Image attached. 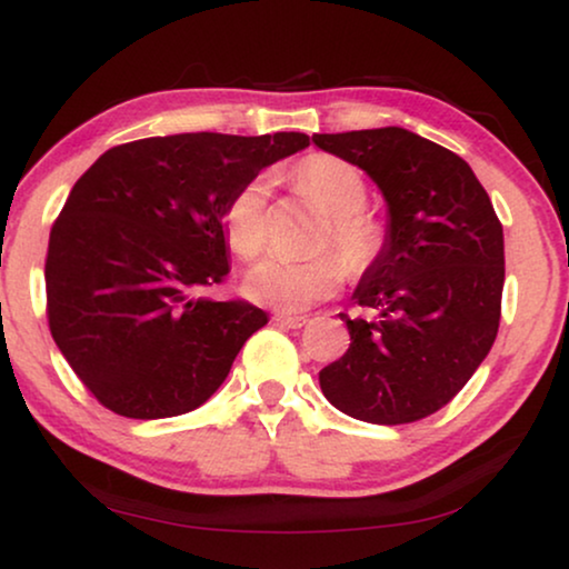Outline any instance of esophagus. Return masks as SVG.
<instances>
[{"label": "esophagus", "instance_id": "obj_1", "mask_svg": "<svg viewBox=\"0 0 569 569\" xmlns=\"http://www.w3.org/2000/svg\"><path fill=\"white\" fill-rule=\"evenodd\" d=\"M274 321L279 326H284V329H302V326H308L310 318H306V316H290V313H277Z\"/></svg>", "mask_w": 569, "mask_h": 569}]
</instances>
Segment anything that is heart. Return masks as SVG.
<instances>
[{
	"label": "heart",
	"mask_w": 569,
	"mask_h": 569,
	"mask_svg": "<svg viewBox=\"0 0 569 569\" xmlns=\"http://www.w3.org/2000/svg\"><path fill=\"white\" fill-rule=\"evenodd\" d=\"M302 197L329 214L316 238L321 253L308 259H263L248 271L246 295L277 310H308L333 298L349 269L376 267L388 243V228L368 207V181L360 168L337 154H310L295 170ZM269 178L253 176L240 183L222 209V230L230 251L253 261L269 240ZM329 247V252L322 248Z\"/></svg>",
	"instance_id": "obj_1"
}]
</instances>
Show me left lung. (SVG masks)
Wrapping results in <instances>:
<instances>
[{
	"mask_svg": "<svg viewBox=\"0 0 569 569\" xmlns=\"http://www.w3.org/2000/svg\"><path fill=\"white\" fill-rule=\"evenodd\" d=\"M360 166L388 201V243L341 313L349 349L318 372L345 415L409 425L446 407L495 345L505 240L485 186L456 152L386 127L313 134Z\"/></svg>",
	"mask_w": 569,
	"mask_h": 569,
	"instance_id": "1",
	"label": "left lung"
}]
</instances>
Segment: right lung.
Wrapping results in <instances>:
<instances>
[{
    "label": "right lung",
    "mask_w": 569,
    "mask_h": 569,
    "mask_svg": "<svg viewBox=\"0 0 569 569\" xmlns=\"http://www.w3.org/2000/svg\"><path fill=\"white\" fill-rule=\"evenodd\" d=\"M310 144L263 137H150L100 154L69 191L46 253L51 337L82 386L129 419L197 409L269 321L209 300L228 277L222 209L269 162Z\"/></svg>",
    "instance_id": "obj_1"
}]
</instances>
